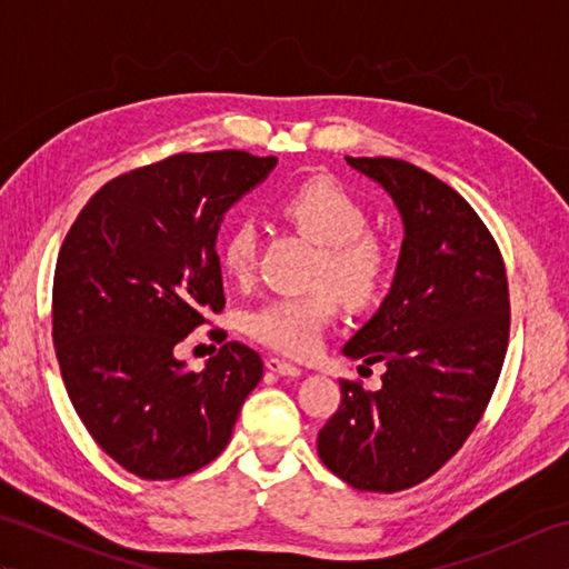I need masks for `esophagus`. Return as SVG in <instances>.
I'll use <instances>...</instances> for the list:
<instances>
[{
    "instance_id": "esophagus-1",
    "label": "esophagus",
    "mask_w": 569,
    "mask_h": 569,
    "mask_svg": "<svg viewBox=\"0 0 569 569\" xmlns=\"http://www.w3.org/2000/svg\"><path fill=\"white\" fill-rule=\"evenodd\" d=\"M266 369L278 373V377H288V379H296L303 373V369L300 367L291 365V361H286V359H278V357H266Z\"/></svg>"
}]
</instances>
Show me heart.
I'll list each match as a JSON object with an SVG mask.
<instances>
[{"label":"heart","mask_w":569,"mask_h":569,"mask_svg":"<svg viewBox=\"0 0 569 569\" xmlns=\"http://www.w3.org/2000/svg\"><path fill=\"white\" fill-rule=\"evenodd\" d=\"M276 210L300 234L320 244L312 293H281L241 312V330L288 357H308L318 349L325 328L337 316L336 291L345 303L361 308L377 300L391 273V249L369 229V210L352 190L332 178H310L283 192ZM261 234L251 217L229 224L220 244V263L229 278L249 281L257 271Z\"/></svg>","instance_id":"heart-1"}]
</instances>
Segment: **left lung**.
Here are the masks:
<instances>
[{
    "label": "left lung",
    "mask_w": 569,
    "mask_h": 569,
    "mask_svg": "<svg viewBox=\"0 0 569 569\" xmlns=\"http://www.w3.org/2000/svg\"><path fill=\"white\" fill-rule=\"evenodd\" d=\"M403 217L391 293L342 352L383 365L381 389L342 379L318 455L359 491L420 485L477 428L509 347V278L497 239L440 178L386 156H347ZM365 369V367H361Z\"/></svg>",
    "instance_id": "obj_1"
}]
</instances>
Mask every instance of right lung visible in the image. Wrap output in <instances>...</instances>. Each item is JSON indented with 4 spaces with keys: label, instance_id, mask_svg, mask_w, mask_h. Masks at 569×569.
I'll return each mask as SVG.
<instances>
[{
    "label": "right lung",
    "instance_id": "add662e5",
    "mask_svg": "<svg viewBox=\"0 0 569 569\" xmlns=\"http://www.w3.org/2000/svg\"><path fill=\"white\" fill-rule=\"evenodd\" d=\"M276 156L176 153L104 183L72 222L53 276V345L92 440L141 479H178L220 455L261 381L251 347L224 342L202 371L173 349L224 310L222 214Z\"/></svg>",
    "mask_w": 569,
    "mask_h": 569
}]
</instances>
